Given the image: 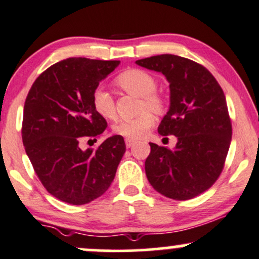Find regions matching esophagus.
Here are the masks:
<instances>
[{
    "label": "esophagus",
    "mask_w": 259,
    "mask_h": 259,
    "mask_svg": "<svg viewBox=\"0 0 259 259\" xmlns=\"http://www.w3.org/2000/svg\"><path fill=\"white\" fill-rule=\"evenodd\" d=\"M125 144L127 148H131L134 144H136V141L132 140V139H125Z\"/></svg>",
    "instance_id": "34e87169"
}]
</instances>
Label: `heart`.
Returning a JSON list of instances; mask_svg holds the SVG:
<instances>
[{
	"mask_svg": "<svg viewBox=\"0 0 259 259\" xmlns=\"http://www.w3.org/2000/svg\"><path fill=\"white\" fill-rule=\"evenodd\" d=\"M117 84L125 92L140 97L141 103L139 110L142 112L133 119H122L117 121L112 130L118 136L138 140L145 137L154 125L155 118L150 111L155 114L162 113L166 108V100L155 92L157 88L155 78L144 70L133 69L126 71L118 77ZM92 104L97 113L105 119L111 120L117 115L113 97L104 88H97L93 91ZM146 108L150 111L146 110Z\"/></svg>",
	"mask_w": 259,
	"mask_h": 259,
	"instance_id": "b5f03b06",
	"label": "heart"
}]
</instances>
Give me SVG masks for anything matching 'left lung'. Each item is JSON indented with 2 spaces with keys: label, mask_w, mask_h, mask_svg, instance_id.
Wrapping results in <instances>:
<instances>
[{
  "label": "left lung",
  "mask_w": 259,
  "mask_h": 259,
  "mask_svg": "<svg viewBox=\"0 0 259 259\" xmlns=\"http://www.w3.org/2000/svg\"><path fill=\"white\" fill-rule=\"evenodd\" d=\"M136 64L169 83V110L157 132L178 138L173 149L149 142L146 175L163 196L189 200L210 188L223 169L232 134L226 96L212 74L190 59L164 54Z\"/></svg>",
  "instance_id": "left-lung-1"
}]
</instances>
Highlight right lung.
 <instances>
[{"mask_svg": "<svg viewBox=\"0 0 259 259\" xmlns=\"http://www.w3.org/2000/svg\"><path fill=\"white\" fill-rule=\"evenodd\" d=\"M120 61L67 58L35 80L23 111L22 139L33 169L56 198L86 204L106 192L126 151L121 136L107 138L97 149L80 142L97 141L107 127L92 104L93 91Z\"/></svg>", "mask_w": 259, "mask_h": 259, "instance_id": "right-lung-1", "label": "right lung"}]
</instances>
